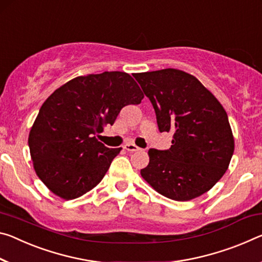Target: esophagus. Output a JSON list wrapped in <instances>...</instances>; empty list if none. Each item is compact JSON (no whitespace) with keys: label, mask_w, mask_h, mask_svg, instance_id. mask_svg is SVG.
I'll use <instances>...</instances> for the list:
<instances>
[{"label":"esophagus","mask_w":262,"mask_h":262,"mask_svg":"<svg viewBox=\"0 0 262 262\" xmlns=\"http://www.w3.org/2000/svg\"><path fill=\"white\" fill-rule=\"evenodd\" d=\"M123 148L124 149H126V150L127 151H139L140 150V148L138 147V146H136V144H134V143H126V144H124V146H123Z\"/></svg>","instance_id":"34e87169"}]
</instances>
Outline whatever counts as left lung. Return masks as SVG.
Wrapping results in <instances>:
<instances>
[{
	"label": "left lung",
	"instance_id": "obj_1",
	"mask_svg": "<svg viewBox=\"0 0 262 262\" xmlns=\"http://www.w3.org/2000/svg\"><path fill=\"white\" fill-rule=\"evenodd\" d=\"M133 76L152 103L160 132L173 133L168 150L149 149L141 176L173 201L202 196L224 176L233 155L226 111L196 77L181 70Z\"/></svg>",
	"mask_w": 262,
	"mask_h": 262
}]
</instances>
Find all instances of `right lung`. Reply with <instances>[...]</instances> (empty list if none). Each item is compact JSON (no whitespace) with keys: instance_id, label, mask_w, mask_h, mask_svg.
Returning a JSON list of instances; mask_svg holds the SVG:
<instances>
[{"instance_id":"add662e5","label":"right lung","mask_w":262,"mask_h":262,"mask_svg":"<svg viewBox=\"0 0 262 262\" xmlns=\"http://www.w3.org/2000/svg\"><path fill=\"white\" fill-rule=\"evenodd\" d=\"M143 97L134 79L120 71L79 76L50 95L28 139L34 169L47 188L70 201L100 183L122 148H107L95 135Z\"/></svg>"}]
</instances>
